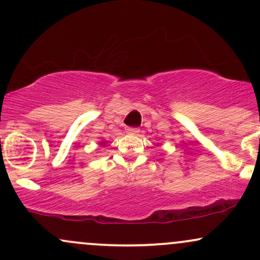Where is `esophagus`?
Segmentation results:
<instances>
[{
    "mask_svg": "<svg viewBox=\"0 0 260 260\" xmlns=\"http://www.w3.org/2000/svg\"><path fill=\"white\" fill-rule=\"evenodd\" d=\"M126 132L128 134H138L139 129H138V128H134V127H127Z\"/></svg>",
    "mask_w": 260,
    "mask_h": 260,
    "instance_id": "obj_1",
    "label": "esophagus"
}]
</instances>
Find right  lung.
<instances>
[{"label":"right lung","instance_id":"add662e5","mask_svg":"<svg viewBox=\"0 0 260 260\" xmlns=\"http://www.w3.org/2000/svg\"><path fill=\"white\" fill-rule=\"evenodd\" d=\"M100 144H101V145H103V147H104V145H105V144H106V140H103V142H100Z\"/></svg>","mask_w":260,"mask_h":260}]
</instances>
